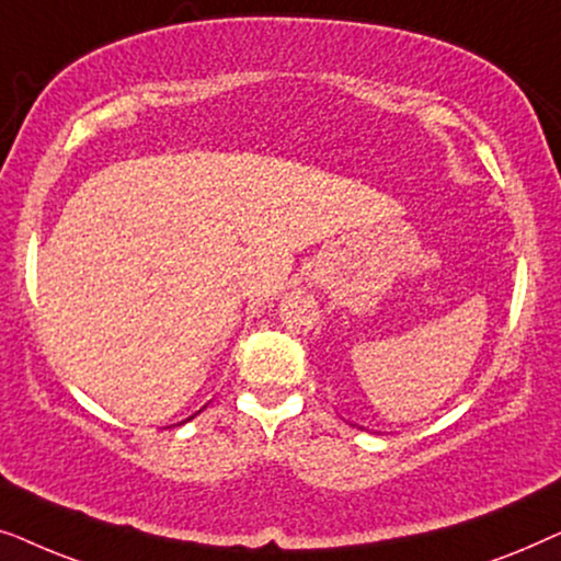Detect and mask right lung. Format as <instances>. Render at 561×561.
Instances as JSON below:
<instances>
[{"label":"right lung","mask_w":561,"mask_h":561,"mask_svg":"<svg viewBox=\"0 0 561 561\" xmlns=\"http://www.w3.org/2000/svg\"><path fill=\"white\" fill-rule=\"evenodd\" d=\"M194 416H196V413H194ZM194 416H191V419H194ZM191 419H186V421H191ZM186 421H181V424H186Z\"/></svg>","instance_id":"obj_1"}]
</instances>
